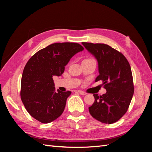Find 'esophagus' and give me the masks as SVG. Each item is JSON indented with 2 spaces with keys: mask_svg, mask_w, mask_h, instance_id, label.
<instances>
[{
  "mask_svg": "<svg viewBox=\"0 0 152 152\" xmlns=\"http://www.w3.org/2000/svg\"><path fill=\"white\" fill-rule=\"evenodd\" d=\"M77 92L78 93H79V94H81V95H86V94H87L86 93H85V92L82 91H77Z\"/></svg>",
  "mask_w": 152,
  "mask_h": 152,
  "instance_id": "esophagus-1",
  "label": "esophagus"
}]
</instances>
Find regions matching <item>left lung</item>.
<instances>
[{
  "instance_id": "8db88e82",
  "label": "left lung",
  "mask_w": 152,
  "mask_h": 152,
  "mask_svg": "<svg viewBox=\"0 0 152 152\" xmlns=\"http://www.w3.org/2000/svg\"><path fill=\"white\" fill-rule=\"evenodd\" d=\"M82 44L98 61L99 75L95 81L102 80L107 90L102 96L93 95L95 101L89 107V113L101 122L115 123L127 111L134 94L129 63L121 53L108 45Z\"/></svg>"
}]
</instances>
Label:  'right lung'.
Returning <instances> with one entry per match:
<instances>
[{"label":"right lung","mask_w":152,"mask_h":152,"mask_svg":"<svg viewBox=\"0 0 152 152\" xmlns=\"http://www.w3.org/2000/svg\"><path fill=\"white\" fill-rule=\"evenodd\" d=\"M84 48L77 43H54L31 56L24 68L21 98L31 117L47 124L63 113L70 91H55L53 76L59 77L70 59Z\"/></svg>","instance_id":"add662e5"}]
</instances>
